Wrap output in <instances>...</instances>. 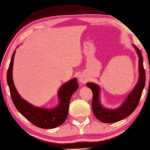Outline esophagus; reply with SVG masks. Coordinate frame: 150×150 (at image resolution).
<instances>
[{
	"mask_svg": "<svg viewBox=\"0 0 150 150\" xmlns=\"http://www.w3.org/2000/svg\"><path fill=\"white\" fill-rule=\"evenodd\" d=\"M86 81H87V78L85 76H84L83 75H81L79 77V81L81 84L85 83V82H86Z\"/></svg>",
	"mask_w": 150,
	"mask_h": 150,
	"instance_id": "34e87169",
	"label": "esophagus"
}]
</instances>
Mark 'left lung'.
Here are the masks:
<instances>
[{
	"mask_svg": "<svg viewBox=\"0 0 150 150\" xmlns=\"http://www.w3.org/2000/svg\"><path fill=\"white\" fill-rule=\"evenodd\" d=\"M133 46L134 47L139 57V77L135 86L119 108L115 109H109L104 107L100 102V88L99 86L93 82L86 83L87 86L93 92V100L91 105L94 115L101 122L113 123L120 121L130 115L138 106L145 86L146 75L143 67V58L141 51L134 44H133Z\"/></svg>",
	"mask_w": 150,
	"mask_h": 150,
	"instance_id": "left-lung-1",
	"label": "left lung"
}]
</instances>
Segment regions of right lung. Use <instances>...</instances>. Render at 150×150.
I'll use <instances>...</instances> for the list:
<instances>
[{
    "instance_id": "1",
    "label": "right lung",
    "mask_w": 150,
    "mask_h": 150,
    "mask_svg": "<svg viewBox=\"0 0 150 150\" xmlns=\"http://www.w3.org/2000/svg\"><path fill=\"white\" fill-rule=\"evenodd\" d=\"M15 50L13 53L7 72V82L10 91L12 101L17 110L26 119L39 128L52 129L64 122L68 116L69 101L73 93L77 90L79 84L77 78H73L62 84L58 91L59 103L53 108L35 106L22 98L16 89L13 80Z\"/></svg>"
}]
</instances>
